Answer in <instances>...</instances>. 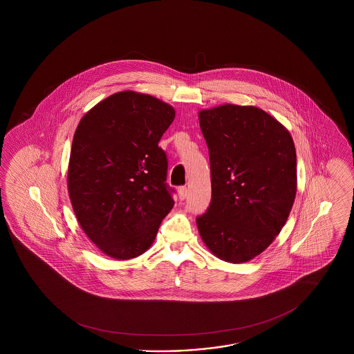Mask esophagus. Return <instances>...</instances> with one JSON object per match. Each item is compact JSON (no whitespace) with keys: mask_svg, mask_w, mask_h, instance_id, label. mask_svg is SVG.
<instances>
[{"mask_svg":"<svg viewBox=\"0 0 354 354\" xmlns=\"http://www.w3.org/2000/svg\"><path fill=\"white\" fill-rule=\"evenodd\" d=\"M178 194H179V198H180V200H185V198H187V196H188V189H187V187H180V188L178 189Z\"/></svg>","mask_w":354,"mask_h":354,"instance_id":"34e87169","label":"esophagus"}]
</instances>
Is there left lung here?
Instances as JSON below:
<instances>
[{
    "label": "left lung",
    "instance_id": "1",
    "mask_svg": "<svg viewBox=\"0 0 354 354\" xmlns=\"http://www.w3.org/2000/svg\"><path fill=\"white\" fill-rule=\"evenodd\" d=\"M210 157L212 203L196 223L215 257L244 263L275 240L297 192L296 148L278 119L256 106L198 111Z\"/></svg>",
    "mask_w": 354,
    "mask_h": 354
}]
</instances>
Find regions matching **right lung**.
Masks as SVG:
<instances>
[{
  "instance_id": "1",
  "label": "right lung",
  "mask_w": 354,
  "mask_h": 354,
  "mask_svg": "<svg viewBox=\"0 0 354 354\" xmlns=\"http://www.w3.org/2000/svg\"><path fill=\"white\" fill-rule=\"evenodd\" d=\"M174 118L167 102L123 91L88 110L76 127L68 196L84 234L109 257H139L171 212L167 158L158 142Z\"/></svg>"
}]
</instances>
